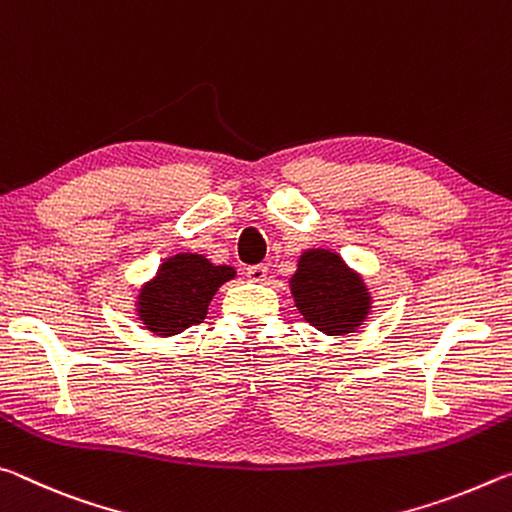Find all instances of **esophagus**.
<instances>
[{"label": "esophagus", "instance_id": "obj_1", "mask_svg": "<svg viewBox=\"0 0 512 512\" xmlns=\"http://www.w3.org/2000/svg\"><path fill=\"white\" fill-rule=\"evenodd\" d=\"M265 276H267V267L265 265H251V267H247V279L251 283H261V281H265Z\"/></svg>", "mask_w": 512, "mask_h": 512}]
</instances>
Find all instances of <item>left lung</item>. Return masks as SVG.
Wrapping results in <instances>:
<instances>
[{"instance_id": "8db88e82", "label": "left lung", "mask_w": 512, "mask_h": 512, "mask_svg": "<svg viewBox=\"0 0 512 512\" xmlns=\"http://www.w3.org/2000/svg\"><path fill=\"white\" fill-rule=\"evenodd\" d=\"M288 283L304 320L333 338L354 333L372 313L374 299L363 274L333 249L301 251L297 272Z\"/></svg>"}]
</instances>
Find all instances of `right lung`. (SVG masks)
<instances>
[{
  "mask_svg": "<svg viewBox=\"0 0 512 512\" xmlns=\"http://www.w3.org/2000/svg\"><path fill=\"white\" fill-rule=\"evenodd\" d=\"M231 279H236V267L215 265L204 254L179 251L165 258L152 279L138 288L133 313L149 333L172 338L204 320L215 292Z\"/></svg>",
  "mask_w": 512,
  "mask_h": 512,
  "instance_id": "right-lung-1",
  "label": "right lung"
}]
</instances>
